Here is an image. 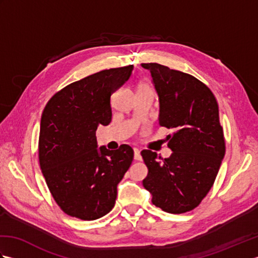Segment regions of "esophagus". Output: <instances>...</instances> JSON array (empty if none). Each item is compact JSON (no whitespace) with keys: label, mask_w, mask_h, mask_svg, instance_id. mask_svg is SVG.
Segmentation results:
<instances>
[{"label":"esophagus","mask_w":258,"mask_h":258,"mask_svg":"<svg viewBox=\"0 0 258 258\" xmlns=\"http://www.w3.org/2000/svg\"><path fill=\"white\" fill-rule=\"evenodd\" d=\"M134 160H136V161H142L141 151H140L139 149H134Z\"/></svg>","instance_id":"esophagus-1"}]
</instances>
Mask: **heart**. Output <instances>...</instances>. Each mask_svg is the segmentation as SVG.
<instances>
[{
  "instance_id": "heart-1",
  "label": "heart",
  "mask_w": 258,
  "mask_h": 258,
  "mask_svg": "<svg viewBox=\"0 0 258 258\" xmlns=\"http://www.w3.org/2000/svg\"><path fill=\"white\" fill-rule=\"evenodd\" d=\"M143 89H151V86L146 83H141L139 86V90H143Z\"/></svg>"
}]
</instances>
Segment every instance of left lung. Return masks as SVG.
I'll list each match as a JSON object with an SVG mask.
<instances>
[{
  "label": "left lung",
  "mask_w": 258,
  "mask_h": 258,
  "mask_svg": "<svg viewBox=\"0 0 258 258\" xmlns=\"http://www.w3.org/2000/svg\"><path fill=\"white\" fill-rule=\"evenodd\" d=\"M149 70L160 100L161 126L172 128L167 146L172 155L142 151L149 174L143 186L152 203L164 212L194 210L210 191L225 155V141L216 98L194 76L158 63H142Z\"/></svg>",
  "instance_id": "1"
}]
</instances>
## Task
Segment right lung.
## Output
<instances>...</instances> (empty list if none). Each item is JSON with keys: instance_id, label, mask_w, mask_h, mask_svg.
I'll return each instance as SVG.
<instances>
[{"instance_id": "right-lung-1", "label": "right lung", "mask_w": 258, "mask_h": 258, "mask_svg": "<svg viewBox=\"0 0 258 258\" xmlns=\"http://www.w3.org/2000/svg\"><path fill=\"white\" fill-rule=\"evenodd\" d=\"M133 65L104 70L65 86L41 117L38 160L53 199L68 215L94 221L112 211L117 184L133 161L132 147H97L98 125L112 119L111 95Z\"/></svg>"}]
</instances>
